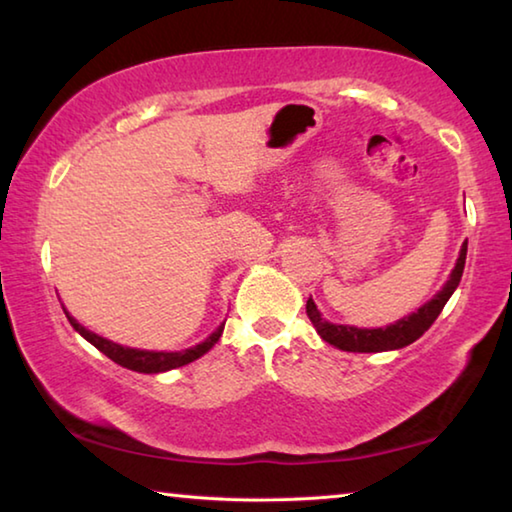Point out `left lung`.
<instances>
[{
  "mask_svg": "<svg viewBox=\"0 0 512 512\" xmlns=\"http://www.w3.org/2000/svg\"><path fill=\"white\" fill-rule=\"evenodd\" d=\"M465 255H467V241L461 248V255H458V262L454 266L452 275H449L443 291H438V296L429 300L424 307H420L415 314L397 320L395 325L361 329V327H350V325L327 323V320L320 316V311L316 309L314 300L311 298L307 300V316L311 323H314L320 339L345 352H386V350L404 348V345L418 341L420 336L427 332V329L433 325V320L440 316V311H443V307L447 305V300L452 298V293L456 291L458 282H461L463 277Z\"/></svg>",
  "mask_w": 512,
  "mask_h": 512,
  "instance_id": "1",
  "label": "left lung"
}]
</instances>
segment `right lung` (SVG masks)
<instances>
[{
  "label": "right lung",
  "instance_id": "add662e5",
  "mask_svg": "<svg viewBox=\"0 0 512 512\" xmlns=\"http://www.w3.org/2000/svg\"><path fill=\"white\" fill-rule=\"evenodd\" d=\"M67 314V311H65ZM67 320L72 323V327L79 332L85 341H90L94 348L101 350L106 354L108 359H112L119 366H124L128 370H135V372H146V375H155V372H164V370H173V368H180L185 366V363H192L198 357H203L207 350H212V345L221 339L223 334V325L216 329L212 336H207L203 343L194 345V348L183 350V352H149V350H133V348H124V345H117L108 339H103V336H97L90 329H85L83 325L76 323V320L67 314Z\"/></svg>",
  "mask_w": 512,
  "mask_h": 512
}]
</instances>
